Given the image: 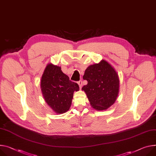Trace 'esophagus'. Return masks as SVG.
I'll return each mask as SVG.
<instances>
[{
	"instance_id": "obj_1",
	"label": "esophagus",
	"mask_w": 156,
	"mask_h": 156,
	"mask_svg": "<svg viewBox=\"0 0 156 156\" xmlns=\"http://www.w3.org/2000/svg\"><path fill=\"white\" fill-rule=\"evenodd\" d=\"M78 85H79V87H80V88L81 89V87H82V85H83V83H82V81H81V80L79 81L78 82Z\"/></svg>"
}]
</instances>
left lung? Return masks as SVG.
I'll return each mask as SVG.
<instances>
[{"label": "left lung", "instance_id": "obj_1", "mask_svg": "<svg viewBox=\"0 0 156 156\" xmlns=\"http://www.w3.org/2000/svg\"><path fill=\"white\" fill-rule=\"evenodd\" d=\"M83 80L88 84L82 88L91 107L97 111L106 110L116 100L119 90V78L115 69L107 61L90 65Z\"/></svg>", "mask_w": 156, "mask_h": 156}]
</instances>
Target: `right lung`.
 <instances>
[{"label": "right lung", "mask_w": 156, "mask_h": 156, "mask_svg": "<svg viewBox=\"0 0 156 156\" xmlns=\"http://www.w3.org/2000/svg\"><path fill=\"white\" fill-rule=\"evenodd\" d=\"M40 88L47 105L57 115L69 110L74 92L79 91L78 84L69 81L60 66L52 63H48L45 68Z\"/></svg>", "instance_id": "1"}]
</instances>
